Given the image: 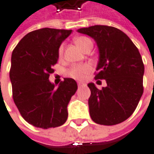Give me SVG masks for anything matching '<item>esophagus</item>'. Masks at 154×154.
<instances>
[{
    "label": "esophagus",
    "instance_id": "esophagus-1",
    "mask_svg": "<svg viewBox=\"0 0 154 154\" xmlns=\"http://www.w3.org/2000/svg\"><path fill=\"white\" fill-rule=\"evenodd\" d=\"M77 85H78V87H83V86H85V84H84V83H81V82H79V83L77 84Z\"/></svg>",
    "mask_w": 154,
    "mask_h": 154
}]
</instances>
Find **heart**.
I'll use <instances>...</instances> for the list:
<instances>
[{
    "label": "heart",
    "instance_id": "1",
    "mask_svg": "<svg viewBox=\"0 0 154 154\" xmlns=\"http://www.w3.org/2000/svg\"><path fill=\"white\" fill-rule=\"evenodd\" d=\"M75 43L78 46V48H80L81 50H84V47H86L89 45H92V42L90 38L86 37H79L75 39ZM64 51V46L60 45V47L58 48V55L61 57ZM90 71V67L88 65H76L71 67L69 71L68 74L70 75V77L73 78H76L78 80H82L85 76L86 73H88Z\"/></svg>",
    "mask_w": 154,
    "mask_h": 154
}]
</instances>
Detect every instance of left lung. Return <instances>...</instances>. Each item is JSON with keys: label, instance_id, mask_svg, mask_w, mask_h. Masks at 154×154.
<instances>
[{"label": "left lung", "instance_id": "left-lung-1", "mask_svg": "<svg viewBox=\"0 0 154 154\" xmlns=\"http://www.w3.org/2000/svg\"><path fill=\"white\" fill-rule=\"evenodd\" d=\"M77 32L96 41L99 60L95 78L107 83L102 90L88 84L90 117L100 125L121 123L131 116L143 94L144 64L139 50L126 33L113 26L97 25Z\"/></svg>", "mask_w": 154, "mask_h": 154}]
</instances>
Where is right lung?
Here are the masks:
<instances>
[{"label":"right lung","instance_id":"right-lung-1","mask_svg":"<svg viewBox=\"0 0 154 154\" xmlns=\"http://www.w3.org/2000/svg\"><path fill=\"white\" fill-rule=\"evenodd\" d=\"M72 30L41 28L25 35L13 51L9 77L14 102L31 125L47 129L66 122L67 106L77 82L64 78L58 87L49 81L58 48Z\"/></svg>","mask_w":154,"mask_h":154}]
</instances>
